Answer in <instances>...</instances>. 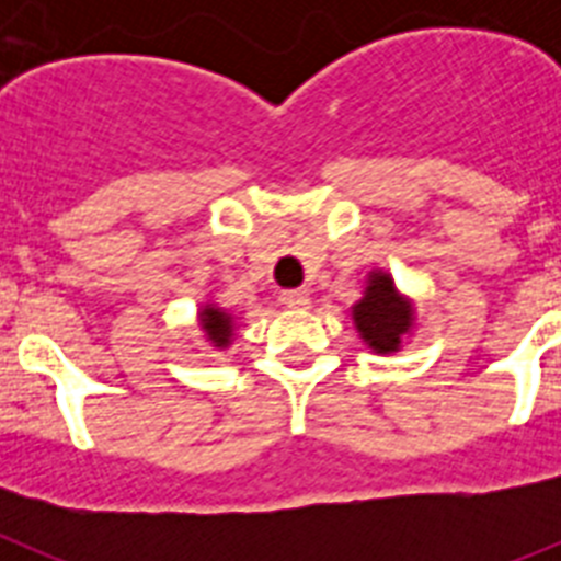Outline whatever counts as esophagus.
<instances>
[{
	"instance_id": "1",
	"label": "esophagus",
	"mask_w": 561,
	"mask_h": 561,
	"mask_svg": "<svg viewBox=\"0 0 561 561\" xmlns=\"http://www.w3.org/2000/svg\"><path fill=\"white\" fill-rule=\"evenodd\" d=\"M280 300H284L289 309H309L311 295L306 289H286L284 295H280Z\"/></svg>"
}]
</instances>
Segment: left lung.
Here are the masks:
<instances>
[{
  "label": "left lung",
  "mask_w": 561,
  "mask_h": 561,
  "mask_svg": "<svg viewBox=\"0 0 561 561\" xmlns=\"http://www.w3.org/2000/svg\"><path fill=\"white\" fill-rule=\"evenodd\" d=\"M410 317H413V309H410L408 300H401L393 280L381 272H374L365 297L354 306V323L362 340L379 354L396 351L401 334H408Z\"/></svg>",
  "instance_id": "8db88e82"
}]
</instances>
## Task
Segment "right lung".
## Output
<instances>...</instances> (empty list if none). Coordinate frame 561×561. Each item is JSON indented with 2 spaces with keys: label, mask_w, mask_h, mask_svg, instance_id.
<instances>
[{
  "label": "right lung",
  "mask_w": 561,
  "mask_h": 561,
  "mask_svg": "<svg viewBox=\"0 0 561 561\" xmlns=\"http://www.w3.org/2000/svg\"><path fill=\"white\" fill-rule=\"evenodd\" d=\"M232 320L230 317L225 314V311H219V309H213V306H207L205 311H202V325H205V331H207V336H210L213 342H216V345H227V342H230V334H232Z\"/></svg>",
  "instance_id": "1"
}]
</instances>
